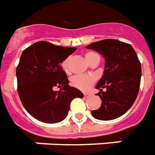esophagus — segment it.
<instances>
[{
	"label": "esophagus",
	"instance_id": "34e87169",
	"mask_svg": "<svg viewBox=\"0 0 155 155\" xmlns=\"http://www.w3.org/2000/svg\"><path fill=\"white\" fill-rule=\"evenodd\" d=\"M90 94H88V93H84V98H88V97H89V96H90Z\"/></svg>",
	"mask_w": 155,
	"mask_h": 155
}]
</instances>
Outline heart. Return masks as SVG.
I'll list each match as a JSON object with an SVG mask.
<instances>
[{"label": "heart", "instance_id": "1", "mask_svg": "<svg viewBox=\"0 0 155 155\" xmlns=\"http://www.w3.org/2000/svg\"><path fill=\"white\" fill-rule=\"evenodd\" d=\"M84 57L87 62L89 64L96 57H99V56L94 51H87L84 54ZM69 62H70V57H67L61 63L63 71L66 73L69 72ZM95 81L96 79L92 74H79V75H74L71 78V84H72V86H74L76 89L82 91H86L90 89V87L95 83Z\"/></svg>", "mask_w": 155, "mask_h": 155}]
</instances>
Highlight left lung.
<instances>
[{"mask_svg":"<svg viewBox=\"0 0 155 155\" xmlns=\"http://www.w3.org/2000/svg\"><path fill=\"white\" fill-rule=\"evenodd\" d=\"M86 48L105 59L103 77L96 85L102 104L91 114L102 121L117 118L130 109L139 93L141 65L136 51L130 44L116 39L101 40Z\"/></svg>","mask_w":155,"mask_h":155,"instance_id":"obj_1","label":"left lung"}]
</instances>
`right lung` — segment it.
Returning a JSON list of instances; mask_svg holds the SVG:
<instances>
[{
    "mask_svg": "<svg viewBox=\"0 0 155 155\" xmlns=\"http://www.w3.org/2000/svg\"><path fill=\"white\" fill-rule=\"evenodd\" d=\"M76 48H65L50 42H37L23 51L16 68L17 88L26 111L45 123L66 118L74 98H83L81 91L69 85L60 64ZM55 86L61 87L54 91Z\"/></svg>",
    "mask_w": 155,
    "mask_h": 155,
    "instance_id": "add662e5",
    "label": "right lung"
}]
</instances>
